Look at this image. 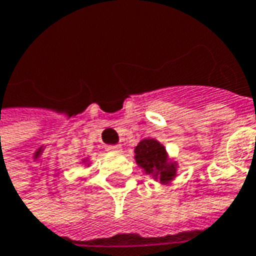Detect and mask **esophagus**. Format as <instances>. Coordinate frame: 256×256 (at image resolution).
<instances>
[{
    "instance_id": "34e87169",
    "label": "esophagus",
    "mask_w": 256,
    "mask_h": 256,
    "mask_svg": "<svg viewBox=\"0 0 256 256\" xmlns=\"http://www.w3.org/2000/svg\"><path fill=\"white\" fill-rule=\"evenodd\" d=\"M109 151H121L120 144H110V146L106 147Z\"/></svg>"
}]
</instances>
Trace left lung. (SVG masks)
I'll use <instances>...</instances> for the list:
<instances>
[{
  "mask_svg": "<svg viewBox=\"0 0 256 256\" xmlns=\"http://www.w3.org/2000/svg\"><path fill=\"white\" fill-rule=\"evenodd\" d=\"M136 162L148 174L160 176L162 182H166L174 176L176 166L173 164H166V152L162 144L154 139L142 140L135 148Z\"/></svg>",
  "mask_w": 256,
  "mask_h": 256,
  "instance_id": "8db88e82",
  "label": "left lung"
}]
</instances>
